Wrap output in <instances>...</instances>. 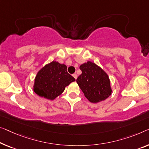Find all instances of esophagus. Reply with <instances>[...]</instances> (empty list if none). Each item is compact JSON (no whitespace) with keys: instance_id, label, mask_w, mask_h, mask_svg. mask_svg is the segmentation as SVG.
Returning <instances> with one entry per match:
<instances>
[{"instance_id":"1","label":"esophagus","mask_w":149,"mask_h":149,"mask_svg":"<svg viewBox=\"0 0 149 149\" xmlns=\"http://www.w3.org/2000/svg\"><path fill=\"white\" fill-rule=\"evenodd\" d=\"M72 75H73V77H74L75 79H76L77 78V75L76 74H74Z\"/></svg>"}]
</instances>
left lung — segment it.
<instances>
[{"mask_svg": "<svg viewBox=\"0 0 149 149\" xmlns=\"http://www.w3.org/2000/svg\"><path fill=\"white\" fill-rule=\"evenodd\" d=\"M79 69L81 74L77 77V84L90 102L105 100L112 94L110 78L102 68L88 61L81 64Z\"/></svg>", "mask_w": 149, "mask_h": 149, "instance_id": "1", "label": "left lung"}]
</instances>
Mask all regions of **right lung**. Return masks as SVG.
Listing matches in <instances>:
<instances>
[{"label":"right lung","instance_id":"right-lung-1","mask_svg":"<svg viewBox=\"0 0 149 149\" xmlns=\"http://www.w3.org/2000/svg\"><path fill=\"white\" fill-rule=\"evenodd\" d=\"M75 79L67 72V66L57 61L46 64L35 77L33 91L40 97L53 100Z\"/></svg>","mask_w":149,"mask_h":149}]
</instances>
